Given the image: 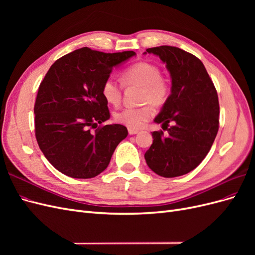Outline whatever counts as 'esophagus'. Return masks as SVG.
<instances>
[{
  "instance_id": "34e87169",
  "label": "esophagus",
  "mask_w": 255,
  "mask_h": 255,
  "mask_svg": "<svg viewBox=\"0 0 255 255\" xmlns=\"http://www.w3.org/2000/svg\"><path fill=\"white\" fill-rule=\"evenodd\" d=\"M128 134H129V135H135V134H137V133H138V129H135V128H128Z\"/></svg>"
}]
</instances>
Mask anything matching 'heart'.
I'll return each mask as SVG.
<instances>
[{"mask_svg": "<svg viewBox=\"0 0 255 255\" xmlns=\"http://www.w3.org/2000/svg\"><path fill=\"white\" fill-rule=\"evenodd\" d=\"M126 85H135L142 88V101L154 106L164 105L169 97L170 87L166 79L160 75L159 68L150 63H137L122 73ZM101 94L107 104L118 106L121 102V88L113 78L106 79L102 85ZM153 107L146 104L137 109H123L114 114L115 121L130 128L144 126L153 115Z\"/></svg>", "mask_w": 255, "mask_h": 255, "instance_id": "1", "label": "heart"}]
</instances>
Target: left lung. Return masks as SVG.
Wrapping results in <instances>:
<instances>
[{
	"label": "left lung",
	"mask_w": 255,
	"mask_h": 255,
	"mask_svg": "<svg viewBox=\"0 0 255 255\" xmlns=\"http://www.w3.org/2000/svg\"><path fill=\"white\" fill-rule=\"evenodd\" d=\"M166 65L171 79V94L154 122L163 132H153V143L145 152L146 165L164 177L184 175L207 155L219 127L217 91L203 63L182 49L160 45L146 49ZM169 123L171 127L167 128Z\"/></svg>",
	"instance_id": "left-lung-1"
}]
</instances>
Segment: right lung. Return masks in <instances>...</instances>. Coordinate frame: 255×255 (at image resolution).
<instances>
[{
	"label": "right lung",
	"instance_id": "add662e5",
	"mask_svg": "<svg viewBox=\"0 0 255 255\" xmlns=\"http://www.w3.org/2000/svg\"><path fill=\"white\" fill-rule=\"evenodd\" d=\"M135 55L134 51L103 53L82 48L49 69L34 107L35 132L45 158L59 172L90 179L109 166L128 128L121 125L97 128L111 117L101 88L114 68Z\"/></svg>",
	"mask_w": 255,
	"mask_h": 255
}]
</instances>
